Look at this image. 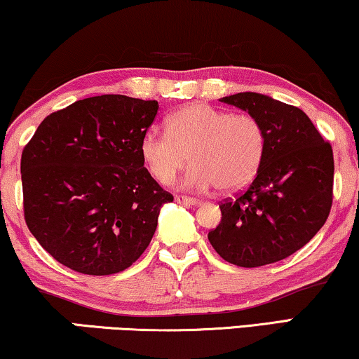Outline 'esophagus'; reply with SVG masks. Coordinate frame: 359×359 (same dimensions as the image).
Masks as SVG:
<instances>
[{"instance_id": "1", "label": "esophagus", "mask_w": 359, "mask_h": 359, "mask_svg": "<svg viewBox=\"0 0 359 359\" xmlns=\"http://www.w3.org/2000/svg\"><path fill=\"white\" fill-rule=\"evenodd\" d=\"M175 201L182 205H187V206H196L200 205V200L196 198H191V196H184V195H177L175 196Z\"/></svg>"}]
</instances>
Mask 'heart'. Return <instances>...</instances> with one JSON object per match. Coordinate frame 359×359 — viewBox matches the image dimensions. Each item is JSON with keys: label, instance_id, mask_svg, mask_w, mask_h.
<instances>
[{"label": "heart", "instance_id": "heart-1", "mask_svg": "<svg viewBox=\"0 0 359 359\" xmlns=\"http://www.w3.org/2000/svg\"><path fill=\"white\" fill-rule=\"evenodd\" d=\"M140 153L151 177L168 185L194 164L184 187L234 191L255 177L265 153V131L250 114H229L208 104L185 105L168 118V131L151 128Z\"/></svg>", "mask_w": 359, "mask_h": 359}]
</instances>
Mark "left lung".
Instances as JSON below:
<instances>
[{"mask_svg":"<svg viewBox=\"0 0 359 359\" xmlns=\"http://www.w3.org/2000/svg\"><path fill=\"white\" fill-rule=\"evenodd\" d=\"M219 100L259 118L265 153L244 194L219 205L221 223L208 232V241L232 265L275 264L304 247L329 218L332 146L294 105L259 93Z\"/></svg>","mask_w":359,"mask_h":359,"instance_id":"obj_1","label":"left lung"}]
</instances>
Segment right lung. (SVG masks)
Masks as SVG:
<instances>
[{"mask_svg":"<svg viewBox=\"0 0 359 359\" xmlns=\"http://www.w3.org/2000/svg\"><path fill=\"white\" fill-rule=\"evenodd\" d=\"M158 100L88 97L50 114L22 151L24 218L39 244L84 275H114L140 259L159 211L161 189L140 153Z\"/></svg>","mask_w":359,"mask_h":359,"instance_id":"right-lung-1","label":"right lung"}]
</instances>
